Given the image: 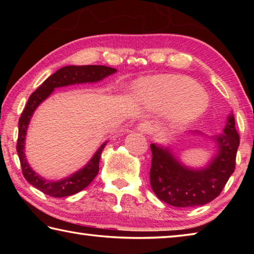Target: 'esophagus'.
<instances>
[{
    "label": "esophagus",
    "instance_id": "34e87169",
    "mask_svg": "<svg viewBox=\"0 0 254 254\" xmlns=\"http://www.w3.org/2000/svg\"><path fill=\"white\" fill-rule=\"evenodd\" d=\"M137 130H139L141 133H150L151 132L152 130H153V127H152V124L151 123H149V122H141L139 126H137Z\"/></svg>",
    "mask_w": 254,
    "mask_h": 254
}]
</instances>
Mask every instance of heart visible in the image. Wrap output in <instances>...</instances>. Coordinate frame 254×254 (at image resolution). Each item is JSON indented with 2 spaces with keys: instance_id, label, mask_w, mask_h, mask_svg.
Masks as SVG:
<instances>
[{
  "instance_id": "obj_1",
  "label": "heart",
  "mask_w": 254,
  "mask_h": 254,
  "mask_svg": "<svg viewBox=\"0 0 254 254\" xmlns=\"http://www.w3.org/2000/svg\"><path fill=\"white\" fill-rule=\"evenodd\" d=\"M143 97L158 109L171 106V117L177 122L196 119L207 106V95L194 79L182 75L151 77L141 84Z\"/></svg>"
}]
</instances>
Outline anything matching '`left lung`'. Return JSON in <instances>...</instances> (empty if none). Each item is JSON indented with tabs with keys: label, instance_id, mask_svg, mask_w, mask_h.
<instances>
[{
	"label": "left lung",
	"instance_id": "left-lung-1",
	"mask_svg": "<svg viewBox=\"0 0 254 254\" xmlns=\"http://www.w3.org/2000/svg\"><path fill=\"white\" fill-rule=\"evenodd\" d=\"M218 154L203 170H190L176 160L167 149L151 144L150 184L159 199L175 207L205 205L221 194L235 169L240 135L231 115L224 133L216 136Z\"/></svg>",
	"mask_w": 254,
	"mask_h": 254
}]
</instances>
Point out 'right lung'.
I'll return each instance as SVG.
<instances>
[{
  "label": "right lung",
  "instance_id": "1",
  "mask_svg": "<svg viewBox=\"0 0 254 254\" xmlns=\"http://www.w3.org/2000/svg\"><path fill=\"white\" fill-rule=\"evenodd\" d=\"M117 71L115 68L101 66V65H88V66H66L60 68L55 74L48 77L31 95H30L27 105L21 113L19 119V134L18 142H16V151L20 159L21 168L24 178L33 187L39 189L40 191L49 195L51 197H66L74 195L76 192L83 190L93 182L98 173V163H100L101 153L106 145V142L102 144V147L97 150L94 154L92 160L86 165L85 168L76 174L71 175L70 177L60 180V182H48L38 176L34 171L30 168L27 159L24 156V140L25 133H27L28 124L30 122L34 110L42 101L48 97L55 88L62 87L71 84L78 83H92V81H98Z\"/></svg>",
  "mask_w": 254,
  "mask_h": 254
}]
</instances>
